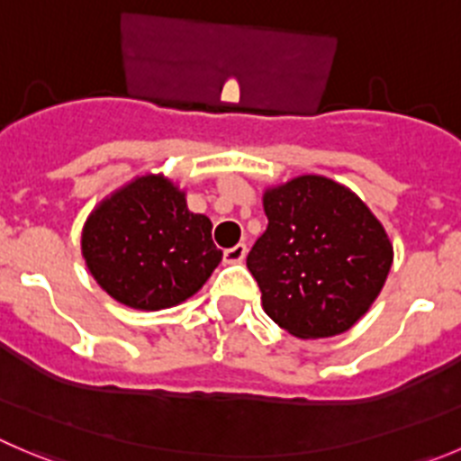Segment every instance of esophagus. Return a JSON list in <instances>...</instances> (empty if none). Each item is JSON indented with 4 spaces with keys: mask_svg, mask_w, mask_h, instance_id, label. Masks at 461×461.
<instances>
[{
    "mask_svg": "<svg viewBox=\"0 0 461 461\" xmlns=\"http://www.w3.org/2000/svg\"><path fill=\"white\" fill-rule=\"evenodd\" d=\"M223 258H226V262L238 265V262H242L244 258H247V244H235V247L226 249V251H223Z\"/></svg>",
    "mask_w": 461,
    "mask_h": 461,
    "instance_id": "1",
    "label": "esophagus"
}]
</instances>
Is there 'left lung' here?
Wrapping results in <instances>:
<instances>
[{
	"label": "left lung",
	"mask_w": 461,
	"mask_h": 461,
	"mask_svg": "<svg viewBox=\"0 0 461 461\" xmlns=\"http://www.w3.org/2000/svg\"><path fill=\"white\" fill-rule=\"evenodd\" d=\"M262 205L269 223L247 267L265 312L301 339L355 326L392 269L383 223L355 192L317 174L269 187Z\"/></svg>",
	"instance_id": "obj_1"
}]
</instances>
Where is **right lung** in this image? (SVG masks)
<instances>
[{"label":"right lung","instance_id":"1","mask_svg":"<svg viewBox=\"0 0 461 461\" xmlns=\"http://www.w3.org/2000/svg\"><path fill=\"white\" fill-rule=\"evenodd\" d=\"M81 253L104 292L147 312L194 296L221 262L210 219L190 212L185 192L162 174L133 178L96 205Z\"/></svg>","mask_w":461,"mask_h":461}]
</instances>
